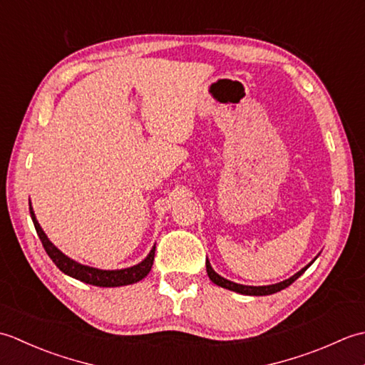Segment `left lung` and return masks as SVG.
I'll return each instance as SVG.
<instances>
[{
    "instance_id": "obj_1",
    "label": "left lung",
    "mask_w": 365,
    "mask_h": 365,
    "mask_svg": "<svg viewBox=\"0 0 365 365\" xmlns=\"http://www.w3.org/2000/svg\"><path fill=\"white\" fill-rule=\"evenodd\" d=\"M312 263V262H311ZM311 263L306 268H302L301 271H298L297 274L292 276L290 279H287V281H282L279 284H273V285H262V287H252V285H242V284H235L232 281H227V279L221 277L218 273H215V269L212 268L210 262H205V267H207V274L210 277V281L215 282L216 285L222 287V289H227V290H234L237 293H242V294H251V297H263V294H273L276 292H281L284 290L285 287H289L290 284H293L297 279L304 273V271L311 267Z\"/></svg>"
}]
</instances>
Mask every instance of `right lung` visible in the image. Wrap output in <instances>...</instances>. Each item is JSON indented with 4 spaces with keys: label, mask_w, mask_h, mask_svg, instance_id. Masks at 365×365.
Instances as JSON below:
<instances>
[{
    "label": "right lung",
    "mask_w": 365,
    "mask_h": 365,
    "mask_svg": "<svg viewBox=\"0 0 365 365\" xmlns=\"http://www.w3.org/2000/svg\"><path fill=\"white\" fill-rule=\"evenodd\" d=\"M29 213L31 218H33L34 227L38 238H41L43 250L46 251V254L50 255V259L54 262L63 273L72 276L75 279H78L81 282H86L91 285H97V287H120V285H128V284H135L138 281H141L143 277H145L149 274V271L153 265V257H155V247H152L150 254L147 257L138 263L135 267H130L125 269H98V268H92V267H86L81 265V263L75 262L72 259H68L67 255H64L61 252L56 246H54L46 235L43 234L42 227L38 226V222L34 216L33 208L29 207Z\"/></svg>",
    "instance_id": "right-lung-1"
}]
</instances>
